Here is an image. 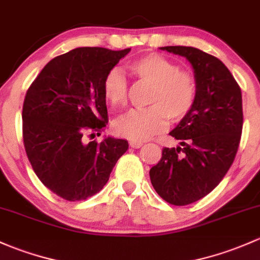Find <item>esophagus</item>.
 Masks as SVG:
<instances>
[{"instance_id": "esophagus-1", "label": "esophagus", "mask_w": 260, "mask_h": 260, "mask_svg": "<svg viewBox=\"0 0 260 260\" xmlns=\"http://www.w3.org/2000/svg\"><path fill=\"white\" fill-rule=\"evenodd\" d=\"M129 144H130L131 148H134V149H138L143 145V143H141V141H136V140H130Z\"/></svg>"}]
</instances>
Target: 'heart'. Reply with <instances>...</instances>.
<instances>
[{"mask_svg":"<svg viewBox=\"0 0 260 260\" xmlns=\"http://www.w3.org/2000/svg\"><path fill=\"white\" fill-rule=\"evenodd\" d=\"M127 69L141 81L152 85L149 109L131 110L115 120L114 131L131 140H146L164 130L170 121L176 122L191 111L197 99V81L189 71L180 70L174 61L159 53H148L127 63ZM103 92L114 108L127 101L126 77L112 69L104 79Z\"/></svg>","mask_w":260,"mask_h":260,"instance_id":"b5f03b06","label":"heart"}]
</instances>
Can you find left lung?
I'll return each instance as SVG.
<instances>
[{
    "mask_svg": "<svg viewBox=\"0 0 260 260\" xmlns=\"http://www.w3.org/2000/svg\"><path fill=\"white\" fill-rule=\"evenodd\" d=\"M160 49L189 61L197 99L169 133L180 146L162 149L150 180L165 202L188 205L209 194L234 161L243 129L242 91L228 68L209 53L189 46Z\"/></svg>",
    "mask_w": 260,
    "mask_h": 260,
    "instance_id": "8db88e82",
    "label": "left lung"
}]
</instances>
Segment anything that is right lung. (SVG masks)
Listing matches in <instances>:
<instances>
[{"label":"right lung","instance_id":"obj_1","mask_svg":"<svg viewBox=\"0 0 260 260\" xmlns=\"http://www.w3.org/2000/svg\"><path fill=\"white\" fill-rule=\"evenodd\" d=\"M130 50L77 47L52 58L26 92V154L42 184L63 199L85 200L100 191L129 148L124 139L85 143L84 135L100 136L106 126L104 79Z\"/></svg>","mask_w":260,"mask_h":260}]
</instances>
